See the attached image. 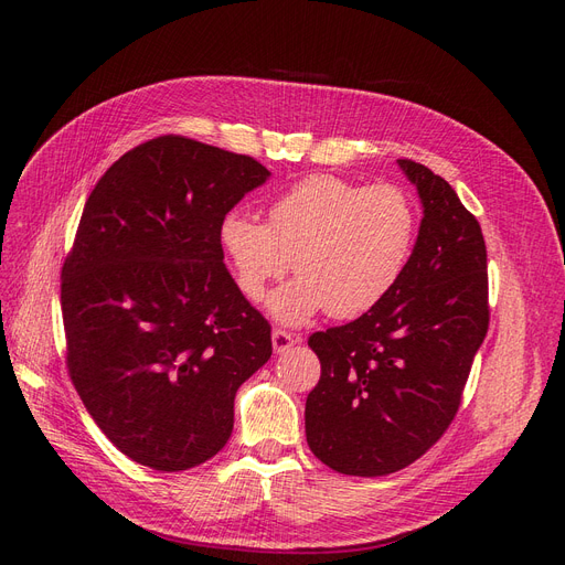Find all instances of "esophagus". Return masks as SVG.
<instances>
[{
    "instance_id": "obj_1",
    "label": "esophagus",
    "mask_w": 565,
    "mask_h": 565,
    "mask_svg": "<svg viewBox=\"0 0 565 565\" xmlns=\"http://www.w3.org/2000/svg\"><path fill=\"white\" fill-rule=\"evenodd\" d=\"M273 351H276V353H287L289 349H292L295 347V337L292 334H289V332H285V330H273Z\"/></svg>"
}]
</instances>
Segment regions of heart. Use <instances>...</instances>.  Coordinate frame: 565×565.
Masks as SVG:
<instances>
[{"label": "heart", "instance_id": "1", "mask_svg": "<svg viewBox=\"0 0 565 565\" xmlns=\"http://www.w3.org/2000/svg\"><path fill=\"white\" fill-rule=\"evenodd\" d=\"M417 226V207L403 188L316 174L273 200L268 224L228 212L218 245L237 289L252 301L295 259L299 276L270 295L268 311L297 328L324 309L347 320L384 301L409 264Z\"/></svg>", "mask_w": 565, "mask_h": 565}]
</instances>
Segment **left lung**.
Masks as SVG:
<instances>
[{
  "label": "left lung",
  "instance_id": "obj_1",
  "mask_svg": "<svg viewBox=\"0 0 565 565\" xmlns=\"http://www.w3.org/2000/svg\"><path fill=\"white\" fill-rule=\"evenodd\" d=\"M422 224L393 292L358 320L316 332L320 382L306 398V440L330 469L386 476L448 429L488 332L481 226L429 167L398 160Z\"/></svg>",
  "mask_w": 565,
  "mask_h": 565
}]
</instances>
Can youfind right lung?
<instances>
[{
  "mask_svg": "<svg viewBox=\"0 0 565 565\" xmlns=\"http://www.w3.org/2000/svg\"><path fill=\"white\" fill-rule=\"evenodd\" d=\"M268 177L247 156L160 136L84 204L61 285L67 370L98 429L143 467L214 457L235 391L273 353L218 245L221 218Z\"/></svg>",
  "mask_w": 565,
  "mask_h": 565,
  "instance_id": "1",
  "label": "right lung"
}]
</instances>
